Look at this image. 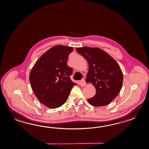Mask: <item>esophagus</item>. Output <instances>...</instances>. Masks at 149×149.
Instances as JSON below:
<instances>
[{"mask_svg":"<svg viewBox=\"0 0 149 149\" xmlns=\"http://www.w3.org/2000/svg\"><path fill=\"white\" fill-rule=\"evenodd\" d=\"M79 86H85L86 85V81H85V79H83L81 81H79Z\"/></svg>","mask_w":149,"mask_h":149,"instance_id":"1","label":"esophagus"}]
</instances>
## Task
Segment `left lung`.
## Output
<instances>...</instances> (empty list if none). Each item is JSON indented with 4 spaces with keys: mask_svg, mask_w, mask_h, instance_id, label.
<instances>
[{
    "mask_svg": "<svg viewBox=\"0 0 149 149\" xmlns=\"http://www.w3.org/2000/svg\"><path fill=\"white\" fill-rule=\"evenodd\" d=\"M89 63L86 82L92 83L96 95L88 99L93 106H105L118 95L123 86V72L118 63L112 56L98 47L76 48Z\"/></svg>",
    "mask_w": 149,
    "mask_h": 149,
    "instance_id": "8db88e82",
    "label": "left lung"
}]
</instances>
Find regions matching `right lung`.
Wrapping results in <instances>:
<instances>
[{
    "mask_svg": "<svg viewBox=\"0 0 149 149\" xmlns=\"http://www.w3.org/2000/svg\"><path fill=\"white\" fill-rule=\"evenodd\" d=\"M72 47L58 45L37 60L29 74L31 88L40 103L56 109L66 103L73 86L70 76L73 70L67 61Z\"/></svg>",
    "mask_w": 149,
    "mask_h": 149,
    "instance_id": "right-lung-1",
    "label": "right lung"
}]
</instances>
